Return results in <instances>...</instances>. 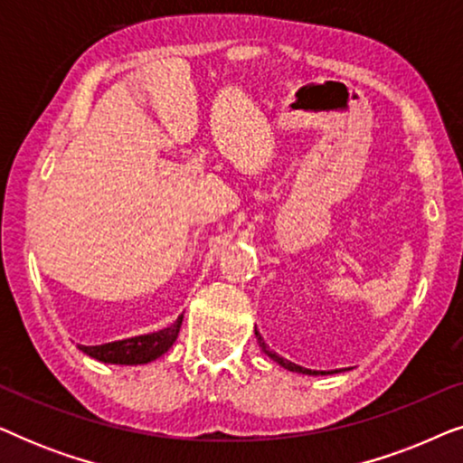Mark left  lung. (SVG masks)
Masks as SVG:
<instances>
[{
    "label": "left lung",
    "mask_w": 463,
    "mask_h": 463,
    "mask_svg": "<svg viewBox=\"0 0 463 463\" xmlns=\"http://www.w3.org/2000/svg\"><path fill=\"white\" fill-rule=\"evenodd\" d=\"M255 337H257V344H259V347H261V350L268 354V356L274 360V363H278L280 366H284V369L287 371H293V373H303V375H333V373H339V371H312V369H303V366H299V364H295V363H290V360H287V358H282V356H278L276 352H271L269 350V345L265 344L263 341V337H261V333L257 331V326H255Z\"/></svg>",
    "instance_id": "1"
}]
</instances>
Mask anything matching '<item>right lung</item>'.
<instances>
[{"mask_svg": "<svg viewBox=\"0 0 463 463\" xmlns=\"http://www.w3.org/2000/svg\"><path fill=\"white\" fill-rule=\"evenodd\" d=\"M183 314L176 318L173 325L162 328V331L138 335V337L111 341L103 345H78L81 352L88 354L90 358H97L107 364H147L151 360L160 358L166 354L179 337Z\"/></svg>", "mask_w": 463, "mask_h": 463, "instance_id": "1", "label": "right lung"}]
</instances>
